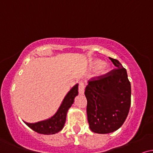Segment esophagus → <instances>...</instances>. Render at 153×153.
<instances>
[{
    "instance_id": "obj_1",
    "label": "esophagus",
    "mask_w": 153,
    "mask_h": 153,
    "mask_svg": "<svg viewBox=\"0 0 153 153\" xmlns=\"http://www.w3.org/2000/svg\"><path fill=\"white\" fill-rule=\"evenodd\" d=\"M84 90H85V84L83 82H80L78 85V92L80 94H84Z\"/></svg>"
}]
</instances>
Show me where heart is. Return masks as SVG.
Returning a JSON list of instances; mask_svg holds the SVG:
<instances>
[{"label":"heart","mask_w":153,"mask_h":153,"mask_svg":"<svg viewBox=\"0 0 153 153\" xmlns=\"http://www.w3.org/2000/svg\"><path fill=\"white\" fill-rule=\"evenodd\" d=\"M93 68H99V75H105L107 73L108 70V67L106 65H102V62L99 60H96L92 63Z\"/></svg>","instance_id":"obj_1"}]
</instances>
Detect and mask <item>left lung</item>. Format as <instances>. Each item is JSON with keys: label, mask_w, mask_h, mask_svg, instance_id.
<instances>
[{"label": "left lung", "mask_w": 153, "mask_h": 153, "mask_svg": "<svg viewBox=\"0 0 153 153\" xmlns=\"http://www.w3.org/2000/svg\"><path fill=\"white\" fill-rule=\"evenodd\" d=\"M109 59L117 68L91 78L85 91L89 127L99 134L113 132L122 127L131 105L127 71L117 59Z\"/></svg>", "instance_id": "left-lung-1"}]
</instances>
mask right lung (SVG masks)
I'll return each instance as SVG.
<instances>
[{"instance_id":"add662e5","label":"right lung","mask_w":153,"mask_h":153,"mask_svg":"<svg viewBox=\"0 0 153 153\" xmlns=\"http://www.w3.org/2000/svg\"><path fill=\"white\" fill-rule=\"evenodd\" d=\"M78 85L76 84L66 95L57 113L50 119L34 124L27 122L24 123L31 129L39 134H53L59 132L64 127L66 120L67 112L74 102L75 97L78 94Z\"/></svg>"}]
</instances>
